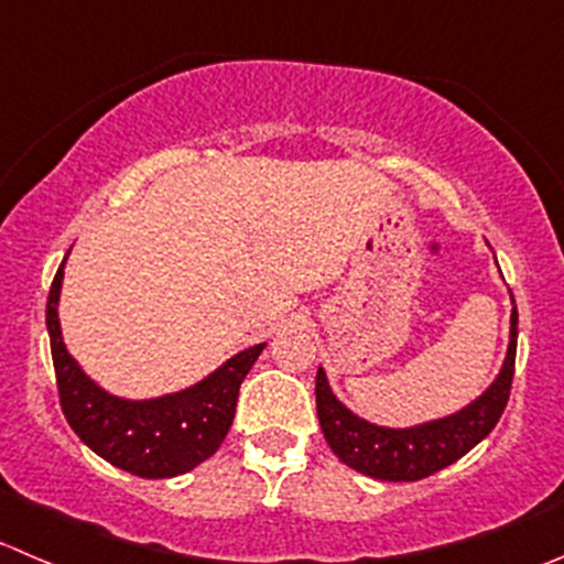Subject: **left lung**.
Instances as JSON below:
<instances>
[{
    "instance_id": "8db88e82",
    "label": "left lung",
    "mask_w": 564,
    "mask_h": 564,
    "mask_svg": "<svg viewBox=\"0 0 564 564\" xmlns=\"http://www.w3.org/2000/svg\"><path fill=\"white\" fill-rule=\"evenodd\" d=\"M516 347L518 311H512L510 349L494 386L460 413L410 430L375 427L369 421L349 413L333 397L325 371L319 369L316 371V413H319L322 433L333 455L355 471L371 479H386V482H415L452 466L466 452H471L485 435H490L496 421L505 413L512 375H516Z\"/></svg>"
}]
</instances>
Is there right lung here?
I'll use <instances>...</instances> for the list:
<instances>
[{"mask_svg":"<svg viewBox=\"0 0 564 564\" xmlns=\"http://www.w3.org/2000/svg\"><path fill=\"white\" fill-rule=\"evenodd\" d=\"M59 283H63V264L48 292L46 327L54 375H57L59 408L70 430L98 457L143 479L178 477L209 460L231 430L239 386L264 344L234 355L215 375L187 391L149 399V402H126L101 391L65 349L57 319Z\"/></svg>","mask_w":564,"mask_h":564,"instance_id":"1","label":"right lung"}]
</instances>
